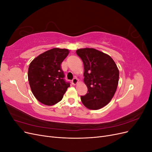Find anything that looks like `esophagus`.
<instances>
[{
	"label": "esophagus",
	"instance_id": "1",
	"mask_svg": "<svg viewBox=\"0 0 152 152\" xmlns=\"http://www.w3.org/2000/svg\"><path fill=\"white\" fill-rule=\"evenodd\" d=\"M72 84L73 85H76L78 84V79H77V78H74V79L72 80Z\"/></svg>",
	"mask_w": 152,
	"mask_h": 152
}]
</instances>
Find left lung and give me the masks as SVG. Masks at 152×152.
<instances>
[{
  "instance_id": "8db88e82",
  "label": "left lung",
  "mask_w": 152,
  "mask_h": 152,
  "mask_svg": "<svg viewBox=\"0 0 152 152\" xmlns=\"http://www.w3.org/2000/svg\"><path fill=\"white\" fill-rule=\"evenodd\" d=\"M84 63V83L87 93L81 101L89 110H99L108 104L116 92L119 70L113 59L107 54L94 48L76 50Z\"/></svg>"
}]
</instances>
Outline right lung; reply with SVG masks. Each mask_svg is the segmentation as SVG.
I'll use <instances>...</instances> for the list:
<instances>
[{
  "label": "right lung",
  "instance_id": "obj_1",
  "mask_svg": "<svg viewBox=\"0 0 152 152\" xmlns=\"http://www.w3.org/2000/svg\"><path fill=\"white\" fill-rule=\"evenodd\" d=\"M66 49L53 48L40 54L30 63L28 79L32 93L48 106L62 99L70 83L64 80L61 64L69 54Z\"/></svg>",
  "mask_w": 152,
  "mask_h": 152
}]
</instances>
